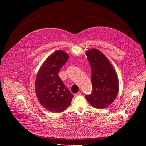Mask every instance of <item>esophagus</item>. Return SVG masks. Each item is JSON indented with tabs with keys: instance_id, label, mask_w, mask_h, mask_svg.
I'll list each match as a JSON object with an SVG mask.
<instances>
[{
	"instance_id": "obj_1",
	"label": "esophagus",
	"mask_w": 146,
	"mask_h": 146,
	"mask_svg": "<svg viewBox=\"0 0 146 146\" xmlns=\"http://www.w3.org/2000/svg\"><path fill=\"white\" fill-rule=\"evenodd\" d=\"M81 94H82V93H81V92H78V93L75 94L74 96H75V97H77V96H80V95H81Z\"/></svg>"
}]
</instances>
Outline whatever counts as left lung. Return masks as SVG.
<instances>
[{
	"label": "left lung",
	"instance_id": "obj_1",
	"mask_svg": "<svg viewBox=\"0 0 146 146\" xmlns=\"http://www.w3.org/2000/svg\"><path fill=\"white\" fill-rule=\"evenodd\" d=\"M92 69V92L85 96L87 101L96 108L103 109L111 104L119 92V80L115 69L98 49L86 52Z\"/></svg>",
	"mask_w": 146,
	"mask_h": 146
}]
</instances>
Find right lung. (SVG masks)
Listing matches in <instances>:
<instances>
[{"label":"right lung","mask_w":146,"mask_h":146,"mask_svg":"<svg viewBox=\"0 0 146 146\" xmlns=\"http://www.w3.org/2000/svg\"><path fill=\"white\" fill-rule=\"evenodd\" d=\"M68 58L64 52L56 50L42 64L36 75V96L42 106L52 112H61L67 109L74 97L58 75Z\"/></svg>","instance_id":"1"}]
</instances>
